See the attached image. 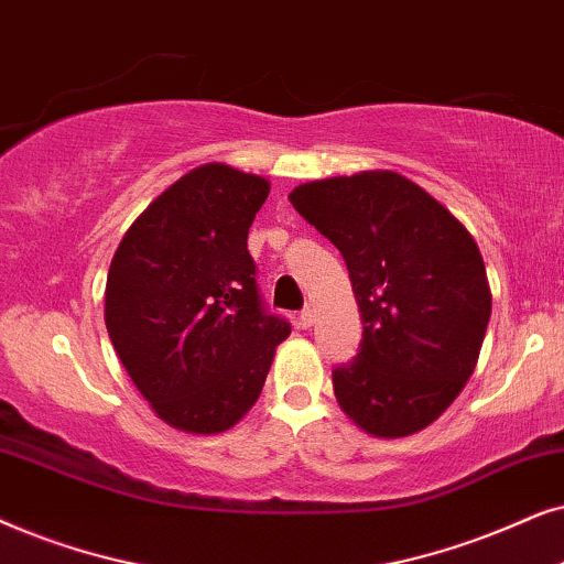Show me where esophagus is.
<instances>
[{
    "instance_id": "esophagus-1",
    "label": "esophagus",
    "mask_w": 564,
    "mask_h": 564,
    "mask_svg": "<svg viewBox=\"0 0 564 564\" xmlns=\"http://www.w3.org/2000/svg\"><path fill=\"white\" fill-rule=\"evenodd\" d=\"M312 322H314V310L312 306H304V310L299 312V325L306 329V327H312Z\"/></svg>"
}]
</instances>
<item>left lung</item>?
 I'll return each mask as SVG.
<instances>
[{"mask_svg": "<svg viewBox=\"0 0 564 564\" xmlns=\"http://www.w3.org/2000/svg\"><path fill=\"white\" fill-rule=\"evenodd\" d=\"M289 200L340 250L358 299L364 340L333 369L343 412L379 438L423 431L467 384L490 322L477 242L397 172L314 180Z\"/></svg>", "mask_w": 564, "mask_h": 564, "instance_id": "1", "label": "left lung"}]
</instances>
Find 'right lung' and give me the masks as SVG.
Masks as SVG:
<instances>
[{
  "label": "right lung",
  "mask_w": 564,
  "mask_h": 564,
  "mask_svg": "<svg viewBox=\"0 0 564 564\" xmlns=\"http://www.w3.org/2000/svg\"><path fill=\"white\" fill-rule=\"evenodd\" d=\"M265 177L204 164L170 185L112 254L105 325L144 400L212 435L252 408L291 325L270 314L247 250Z\"/></svg>",
  "instance_id": "right-lung-1"
}]
</instances>
